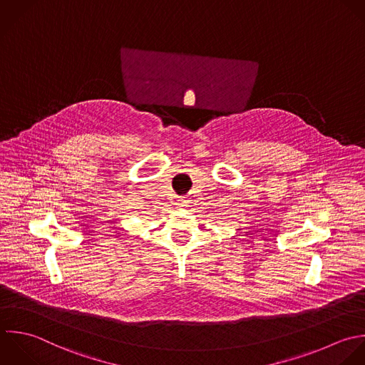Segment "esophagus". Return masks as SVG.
<instances>
[{"label": "esophagus", "mask_w": 365, "mask_h": 365, "mask_svg": "<svg viewBox=\"0 0 365 365\" xmlns=\"http://www.w3.org/2000/svg\"><path fill=\"white\" fill-rule=\"evenodd\" d=\"M186 199H183V197H179L178 199V206H180V207H183V206H186Z\"/></svg>", "instance_id": "obj_1"}]
</instances>
